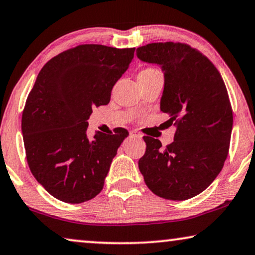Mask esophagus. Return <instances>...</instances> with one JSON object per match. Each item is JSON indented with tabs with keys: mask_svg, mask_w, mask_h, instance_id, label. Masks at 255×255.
I'll use <instances>...</instances> for the list:
<instances>
[{
	"mask_svg": "<svg viewBox=\"0 0 255 255\" xmlns=\"http://www.w3.org/2000/svg\"><path fill=\"white\" fill-rule=\"evenodd\" d=\"M130 135L132 138H135V139H141L142 138V135L140 133H138V132H135V131L130 132Z\"/></svg>",
	"mask_w": 255,
	"mask_h": 255,
	"instance_id": "esophagus-1",
	"label": "esophagus"
}]
</instances>
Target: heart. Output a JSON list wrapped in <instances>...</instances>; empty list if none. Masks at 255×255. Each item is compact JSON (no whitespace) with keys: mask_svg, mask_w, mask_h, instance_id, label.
<instances>
[{"mask_svg":"<svg viewBox=\"0 0 255 255\" xmlns=\"http://www.w3.org/2000/svg\"><path fill=\"white\" fill-rule=\"evenodd\" d=\"M149 69H151V68H148V69H144V71H149Z\"/></svg>","mask_w":255,"mask_h":255,"instance_id":"1","label":"heart"}]
</instances>
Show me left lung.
I'll list each match as a JSON object with an SVG mask.
<instances>
[{"instance_id": "left-lung-1", "label": "left lung", "mask_w": 255, "mask_h": 255, "mask_svg": "<svg viewBox=\"0 0 255 255\" xmlns=\"http://www.w3.org/2000/svg\"><path fill=\"white\" fill-rule=\"evenodd\" d=\"M137 57L161 67L160 109L177 127L166 148L159 139L144 137L139 170L155 195L188 200L214 182L228 156L233 124L228 90L214 64L189 45L147 44L137 48Z\"/></svg>"}]
</instances>
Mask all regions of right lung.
Masks as SVG:
<instances>
[{
    "label": "right lung",
    "mask_w": 255,
    "mask_h": 255,
    "mask_svg": "<svg viewBox=\"0 0 255 255\" xmlns=\"http://www.w3.org/2000/svg\"><path fill=\"white\" fill-rule=\"evenodd\" d=\"M134 48L79 45L41 68L22 116L31 173L52 196L66 203L89 201L103 189L117 149L128 135H87L93 108L110 102L111 90L133 59Z\"/></svg>",
    "instance_id": "1"
}]
</instances>
